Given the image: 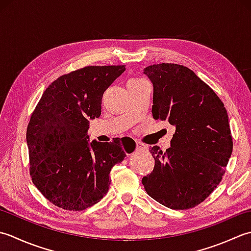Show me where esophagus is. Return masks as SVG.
<instances>
[{"mask_svg": "<svg viewBox=\"0 0 251 251\" xmlns=\"http://www.w3.org/2000/svg\"><path fill=\"white\" fill-rule=\"evenodd\" d=\"M135 145H136V151H145L146 150V146L144 144H142L141 142H135Z\"/></svg>", "mask_w": 251, "mask_h": 251, "instance_id": "obj_1", "label": "esophagus"}]
</instances>
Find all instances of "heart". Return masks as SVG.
Instances as JSON below:
<instances>
[{
  "instance_id": "obj_1",
  "label": "heart",
  "mask_w": 251,
  "mask_h": 251,
  "mask_svg": "<svg viewBox=\"0 0 251 251\" xmlns=\"http://www.w3.org/2000/svg\"><path fill=\"white\" fill-rule=\"evenodd\" d=\"M141 81H143V80H137V79H132V80H130V81H129V83H127V84H130V83H137V82H141Z\"/></svg>"
}]
</instances>
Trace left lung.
I'll return each mask as SVG.
<instances>
[{
	"instance_id": "left-lung-1",
	"label": "left lung",
	"mask_w": 251,
	"mask_h": 251,
	"mask_svg": "<svg viewBox=\"0 0 251 251\" xmlns=\"http://www.w3.org/2000/svg\"><path fill=\"white\" fill-rule=\"evenodd\" d=\"M151 114L176 127L165 152L150 147L154 170L142 178L146 193L175 210L202 202L221 182L232 155L227 111L213 90L193 70L176 64L148 66Z\"/></svg>"
}]
</instances>
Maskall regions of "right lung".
<instances>
[{"instance_id":"right-lung-1","label":"right lung","mask_w":251,"mask_h":251,"mask_svg":"<svg viewBox=\"0 0 251 251\" xmlns=\"http://www.w3.org/2000/svg\"><path fill=\"white\" fill-rule=\"evenodd\" d=\"M125 66H88L56 79L44 91L27 127L30 176L55 206L80 211L109 190V173L135 150L125 140L90 143V120L99 118L101 97Z\"/></svg>"}]
</instances>
